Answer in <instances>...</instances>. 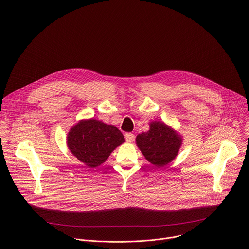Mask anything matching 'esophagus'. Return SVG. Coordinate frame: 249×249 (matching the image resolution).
Here are the masks:
<instances>
[{
    "label": "esophagus",
    "mask_w": 249,
    "mask_h": 249,
    "mask_svg": "<svg viewBox=\"0 0 249 249\" xmlns=\"http://www.w3.org/2000/svg\"><path fill=\"white\" fill-rule=\"evenodd\" d=\"M134 134H132V133H126L125 134V139H126V141L127 142H132L133 140H134Z\"/></svg>",
    "instance_id": "1"
}]
</instances>
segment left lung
Masks as SVG:
<instances>
[{"label": "left lung", "instance_id": "8db88e82", "mask_svg": "<svg viewBox=\"0 0 249 249\" xmlns=\"http://www.w3.org/2000/svg\"><path fill=\"white\" fill-rule=\"evenodd\" d=\"M136 144L148 161L156 167H162L178 154L182 138L163 122L154 121L148 132L137 136Z\"/></svg>", "mask_w": 249, "mask_h": 249}]
</instances>
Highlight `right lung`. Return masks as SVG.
Masks as SVG:
<instances>
[{"mask_svg":"<svg viewBox=\"0 0 249 249\" xmlns=\"http://www.w3.org/2000/svg\"><path fill=\"white\" fill-rule=\"evenodd\" d=\"M124 142L118 128L92 118L81 120L71 128L67 137L71 153L89 168L103 163Z\"/></svg>","mask_w":249,"mask_h":249,"instance_id":"add662e5","label":"right lung"}]
</instances>
